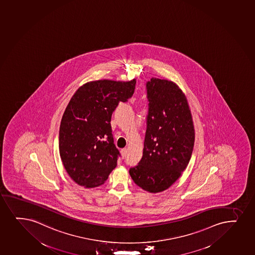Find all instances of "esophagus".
Segmentation results:
<instances>
[{
	"label": "esophagus",
	"mask_w": 255,
	"mask_h": 255,
	"mask_svg": "<svg viewBox=\"0 0 255 255\" xmlns=\"http://www.w3.org/2000/svg\"><path fill=\"white\" fill-rule=\"evenodd\" d=\"M127 153H128V149H127V148H123V149L121 150V154L123 155V157H126Z\"/></svg>",
	"instance_id": "1"
}]
</instances>
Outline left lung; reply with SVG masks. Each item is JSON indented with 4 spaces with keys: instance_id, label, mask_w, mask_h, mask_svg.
<instances>
[{
    "instance_id": "8db88e82",
    "label": "left lung",
    "mask_w": 255,
    "mask_h": 255,
    "mask_svg": "<svg viewBox=\"0 0 255 255\" xmlns=\"http://www.w3.org/2000/svg\"><path fill=\"white\" fill-rule=\"evenodd\" d=\"M146 88L149 113L143 156L129 174L143 190L158 193L173 185L187 167L195 129L186 96L175 82L152 77Z\"/></svg>"
}]
</instances>
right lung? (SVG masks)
Wrapping results in <instances>:
<instances>
[{
  "label": "right lung",
  "instance_id": "obj_1",
  "mask_svg": "<svg viewBox=\"0 0 255 255\" xmlns=\"http://www.w3.org/2000/svg\"><path fill=\"white\" fill-rule=\"evenodd\" d=\"M136 80H98L81 86L62 117L59 154L77 185L98 187L117 167L119 151L112 133V113L134 92Z\"/></svg>",
  "mask_w": 255,
  "mask_h": 255
}]
</instances>
